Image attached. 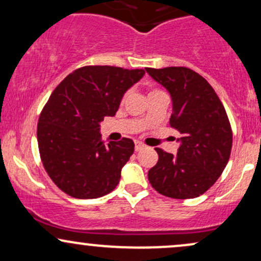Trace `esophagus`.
Returning a JSON list of instances; mask_svg holds the SVG:
<instances>
[{"label": "esophagus", "instance_id": "34e87169", "mask_svg": "<svg viewBox=\"0 0 261 261\" xmlns=\"http://www.w3.org/2000/svg\"><path fill=\"white\" fill-rule=\"evenodd\" d=\"M143 147H145V145H143L142 142H140V141H135V149H136V151H141Z\"/></svg>", "mask_w": 261, "mask_h": 261}]
</instances>
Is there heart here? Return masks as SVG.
<instances>
[{
  "label": "heart",
  "mask_w": 261,
  "mask_h": 261,
  "mask_svg": "<svg viewBox=\"0 0 261 261\" xmlns=\"http://www.w3.org/2000/svg\"><path fill=\"white\" fill-rule=\"evenodd\" d=\"M160 93H164V92H163V91H161V89H158V88H152L151 91H149V94H148V97H151V95L160 94ZM126 95H127V93H125V94L122 95V98H121V101H124V100H125V98H126Z\"/></svg>",
  "instance_id": "b5f03b06"
}]
</instances>
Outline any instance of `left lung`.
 Segmentation results:
<instances>
[{
  "mask_svg": "<svg viewBox=\"0 0 261 261\" xmlns=\"http://www.w3.org/2000/svg\"><path fill=\"white\" fill-rule=\"evenodd\" d=\"M173 99L170 127L181 135L178 153L155 148L148 170L152 188L172 199L202 195L222 174L232 149V127L222 101L201 74L182 66L146 67Z\"/></svg>",
  "mask_w": 261,
  "mask_h": 261,
  "instance_id": "1",
  "label": "left lung"
}]
</instances>
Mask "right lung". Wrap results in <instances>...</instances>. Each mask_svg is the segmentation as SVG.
<instances>
[{"instance_id": "1", "label": "right lung", "mask_w": 261, "mask_h": 261, "mask_svg": "<svg viewBox=\"0 0 261 261\" xmlns=\"http://www.w3.org/2000/svg\"><path fill=\"white\" fill-rule=\"evenodd\" d=\"M143 74L142 68L83 66L54 89L37 135L44 168L60 190L95 199L115 189L135 143L127 137L106 143L99 122L115 115L124 93Z\"/></svg>"}]
</instances>
